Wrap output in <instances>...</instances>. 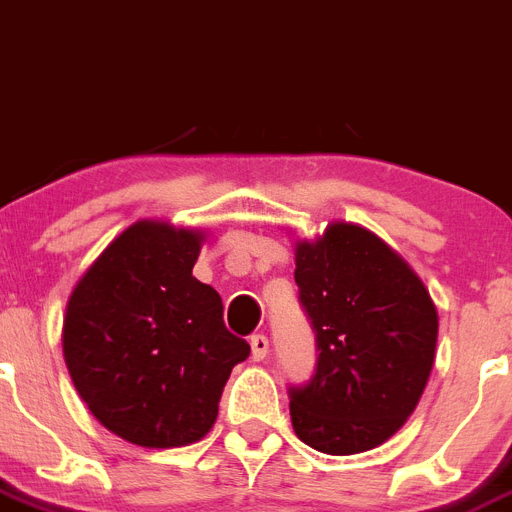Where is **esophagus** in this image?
I'll list each match as a JSON object with an SVG mask.
<instances>
[{
	"label": "esophagus",
	"mask_w": 512,
	"mask_h": 512,
	"mask_svg": "<svg viewBox=\"0 0 512 512\" xmlns=\"http://www.w3.org/2000/svg\"><path fill=\"white\" fill-rule=\"evenodd\" d=\"M250 348H252V358H255V361H262V358L268 355V348H270L268 337H265V335H252Z\"/></svg>",
	"instance_id": "34e87169"
}]
</instances>
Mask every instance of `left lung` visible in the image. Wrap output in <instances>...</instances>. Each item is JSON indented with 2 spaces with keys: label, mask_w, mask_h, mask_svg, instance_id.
Returning <instances> with one entry per match:
<instances>
[{
  "label": "left lung",
  "mask_w": 512,
  "mask_h": 512,
  "mask_svg": "<svg viewBox=\"0 0 512 512\" xmlns=\"http://www.w3.org/2000/svg\"><path fill=\"white\" fill-rule=\"evenodd\" d=\"M299 301L317 332V371L291 386L293 430L330 456L389 441L415 412L435 361L438 311L402 255L335 221L296 242Z\"/></svg>",
  "instance_id": "1"
}]
</instances>
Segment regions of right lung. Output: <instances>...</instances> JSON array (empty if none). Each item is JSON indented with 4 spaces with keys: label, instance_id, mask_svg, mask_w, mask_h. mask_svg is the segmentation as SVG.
Instances as JSON below:
<instances>
[{
    "label": "right lung",
    "instance_id": "right-lung-1",
    "mask_svg": "<svg viewBox=\"0 0 512 512\" xmlns=\"http://www.w3.org/2000/svg\"><path fill=\"white\" fill-rule=\"evenodd\" d=\"M203 231L136 221L105 247L66 304L64 358L79 397L123 441H201L231 368L250 345L224 327V304L193 275Z\"/></svg>",
    "mask_w": 512,
    "mask_h": 512
}]
</instances>
